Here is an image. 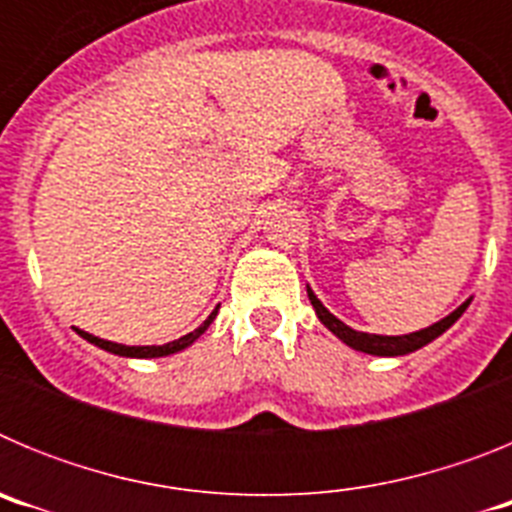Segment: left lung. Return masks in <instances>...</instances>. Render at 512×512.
Here are the masks:
<instances>
[{
  "mask_svg": "<svg viewBox=\"0 0 512 512\" xmlns=\"http://www.w3.org/2000/svg\"><path fill=\"white\" fill-rule=\"evenodd\" d=\"M307 297H310L312 307H315V315L320 318V323L325 325V328L333 333V336L341 338L346 346H351L354 351H364V354H372V356H405V354H413V351H418V348L428 346L431 341H436L441 333H446V330L451 328V325L456 323V320L464 315V310L469 307V302H472V297H469L467 302H461L459 307H456L451 315H446L443 320H438V323L428 325V328L423 330H415V333H408V336H377V333H361V330H354L348 328L343 320H338L333 312L328 310V307L323 305V302L315 297V292H312L310 287H307Z\"/></svg>",
  "mask_w": 512,
  "mask_h": 512,
  "instance_id": "obj_1",
  "label": "left lung"
}]
</instances>
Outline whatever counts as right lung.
Wrapping results in <instances>:
<instances>
[{
	"label": "right lung",
	"mask_w": 512,
	"mask_h": 512,
	"mask_svg": "<svg viewBox=\"0 0 512 512\" xmlns=\"http://www.w3.org/2000/svg\"><path fill=\"white\" fill-rule=\"evenodd\" d=\"M217 307L210 312V318H207L200 328H194L192 333H187V336H182V338H176V341H171V343H164V346H122V343H112V341H104V338L92 336V333H87V330L76 328V333H79L84 341L94 343V346L104 348V351H110V354L128 356V359H158V356L179 354V351H184L187 346H192V343L197 341V338H200L207 328H210V323L215 320V315H217Z\"/></svg>",
	"instance_id": "1"
}]
</instances>
